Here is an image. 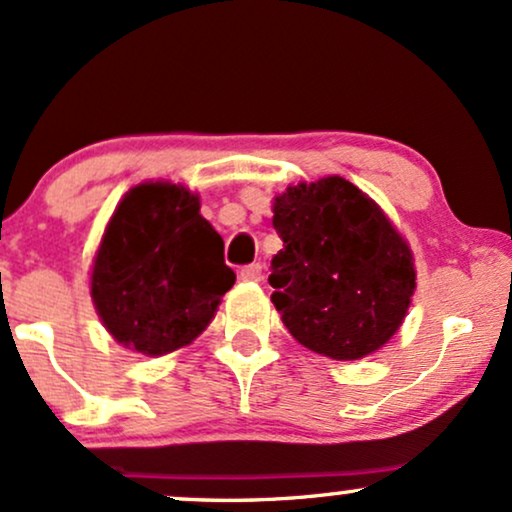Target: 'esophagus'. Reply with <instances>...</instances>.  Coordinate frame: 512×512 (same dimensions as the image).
I'll list each match as a JSON object with an SVG mask.
<instances>
[{
  "label": "esophagus",
  "instance_id": "obj_1",
  "mask_svg": "<svg viewBox=\"0 0 512 512\" xmlns=\"http://www.w3.org/2000/svg\"><path fill=\"white\" fill-rule=\"evenodd\" d=\"M240 279H243V281H260L262 279V264H257V262L245 264V267L240 269Z\"/></svg>",
  "mask_w": 512,
  "mask_h": 512
}]
</instances>
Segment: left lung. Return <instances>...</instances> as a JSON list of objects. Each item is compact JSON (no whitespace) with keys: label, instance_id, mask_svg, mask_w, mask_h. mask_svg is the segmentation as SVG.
Listing matches in <instances>:
<instances>
[{"label":"left lung","instance_id":"8db88e82","mask_svg":"<svg viewBox=\"0 0 512 512\" xmlns=\"http://www.w3.org/2000/svg\"><path fill=\"white\" fill-rule=\"evenodd\" d=\"M284 248L272 260V303L315 354L356 361L390 342L416 289L407 240L383 209L332 175L274 199Z\"/></svg>","mask_w":512,"mask_h":512}]
</instances>
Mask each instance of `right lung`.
Returning <instances> with one entry per match:
<instances>
[{"mask_svg": "<svg viewBox=\"0 0 512 512\" xmlns=\"http://www.w3.org/2000/svg\"><path fill=\"white\" fill-rule=\"evenodd\" d=\"M236 284L223 238L182 185L144 182L117 204L93 260L91 298L127 349L163 356L190 344Z\"/></svg>", "mask_w": 512, "mask_h": 512, "instance_id": "1", "label": "right lung"}]
</instances>
